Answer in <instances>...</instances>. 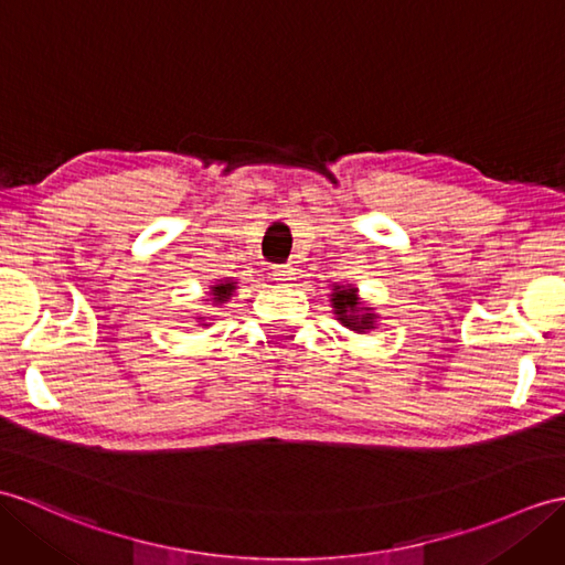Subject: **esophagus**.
Segmentation results:
<instances>
[{
    "label": "esophagus",
    "mask_w": 565,
    "mask_h": 565,
    "mask_svg": "<svg viewBox=\"0 0 565 565\" xmlns=\"http://www.w3.org/2000/svg\"><path fill=\"white\" fill-rule=\"evenodd\" d=\"M271 279L274 281H294L296 269L291 265H274L271 267Z\"/></svg>",
    "instance_id": "obj_1"
}]
</instances>
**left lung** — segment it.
<instances>
[{
    "label": "left lung",
    "mask_w": 565,
    "mask_h": 565,
    "mask_svg": "<svg viewBox=\"0 0 565 565\" xmlns=\"http://www.w3.org/2000/svg\"><path fill=\"white\" fill-rule=\"evenodd\" d=\"M330 303L334 308L337 320L342 322L347 330L363 334L369 330H375L380 315L375 312V308H371L365 300H361L359 288L356 286H342L334 284L332 294H330Z\"/></svg>",
    "instance_id": "1"
}]
</instances>
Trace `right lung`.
Wrapping results in <instances>:
<instances>
[{
  "mask_svg": "<svg viewBox=\"0 0 565 565\" xmlns=\"http://www.w3.org/2000/svg\"><path fill=\"white\" fill-rule=\"evenodd\" d=\"M235 284H238V281H235V279H228V277H226V279H216V281L209 284V291H206V296H204L206 306H209V308H218V306L226 303V300L233 296L235 288H238ZM196 320H200V324H202V327H206V322H204L202 315H196Z\"/></svg>",
  "mask_w": 565,
  "mask_h": 565,
  "instance_id": "add662e5",
  "label": "right lung"
}]
</instances>
